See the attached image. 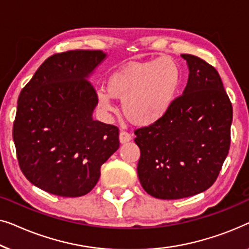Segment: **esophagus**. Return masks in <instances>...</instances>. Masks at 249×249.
<instances>
[{
  "instance_id": "esophagus-1",
  "label": "esophagus",
  "mask_w": 249,
  "mask_h": 249,
  "mask_svg": "<svg viewBox=\"0 0 249 249\" xmlns=\"http://www.w3.org/2000/svg\"><path fill=\"white\" fill-rule=\"evenodd\" d=\"M132 140V135L129 134V133L125 132V131H122L120 133V142L122 144H124V143H127Z\"/></svg>"
}]
</instances>
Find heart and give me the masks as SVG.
Wrapping results in <instances>:
<instances>
[{"label": "heart", "mask_w": 249, "mask_h": 249, "mask_svg": "<svg viewBox=\"0 0 249 249\" xmlns=\"http://www.w3.org/2000/svg\"><path fill=\"white\" fill-rule=\"evenodd\" d=\"M180 83V70L169 57L129 63L111 73L107 90L98 91L97 100L105 111L115 109L114 98L123 100L124 115L129 122L150 126L167 116Z\"/></svg>", "instance_id": "heart-1"}]
</instances>
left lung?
<instances>
[{"mask_svg":"<svg viewBox=\"0 0 249 249\" xmlns=\"http://www.w3.org/2000/svg\"><path fill=\"white\" fill-rule=\"evenodd\" d=\"M188 80L167 116L136 129L138 176L153 197L177 199L212 186L228 156L232 106L216 70L197 56L181 55Z\"/></svg>","mask_w":249,"mask_h":249,"instance_id":"1","label":"left lung"}]
</instances>
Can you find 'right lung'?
<instances>
[{
  "mask_svg": "<svg viewBox=\"0 0 249 249\" xmlns=\"http://www.w3.org/2000/svg\"><path fill=\"white\" fill-rule=\"evenodd\" d=\"M106 57L103 51L55 54L21 91L13 141L21 171L40 190L88 194L120 148L116 126L92 118L98 100L89 79Z\"/></svg>",
  "mask_w": 249,
  "mask_h": 249,
  "instance_id": "1",
  "label": "right lung"
}]
</instances>
